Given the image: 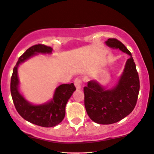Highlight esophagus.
Masks as SVG:
<instances>
[{
	"mask_svg": "<svg viewBox=\"0 0 154 154\" xmlns=\"http://www.w3.org/2000/svg\"><path fill=\"white\" fill-rule=\"evenodd\" d=\"M74 85H75L77 89H81V87H82V80L81 79H79V78H76L74 81Z\"/></svg>",
	"mask_w": 154,
	"mask_h": 154,
	"instance_id": "1",
	"label": "esophagus"
}]
</instances>
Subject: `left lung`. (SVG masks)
<instances>
[{"mask_svg":"<svg viewBox=\"0 0 154 154\" xmlns=\"http://www.w3.org/2000/svg\"><path fill=\"white\" fill-rule=\"evenodd\" d=\"M106 45L119 48L130 56L119 83L111 90H105L96 81H90L83 88L84 105L88 116L99 124H111L124 119L136 105L140 81L131 54L116 38H109Z\"/></svg>","mask_w":154,"mask_h":154,"instance_id":"obj_1","label":"left lung"}]
</instances>
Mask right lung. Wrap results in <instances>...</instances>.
<instances>
[{
	"label": "right lung",
	"instance_id": "1",
	"mask_svg": "<svg viewBox=\"0 0 154 154\" xmlns=\"http://www.w3.org/2000/svg\"><path fill=\"white\" fill-rule=\"evenodd\" d=\"M52 48L43 44H36L30 47L19 57L13 68L11 79V93L16 111L25 120L43 127H53L59 124L65 117V108L68 99L75 91L73 83L60 85L56 89L51 101L43 105H32L18 91V79L17 70L19 64L24 62L37 53L51 54Z\"/></svg>",
	"mask_w": 154,
	"mask_h": 154
}]
</instances>
